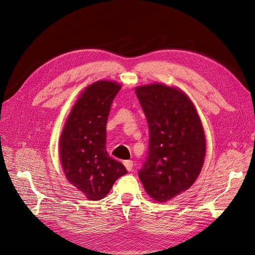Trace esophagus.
<instances>
[{"instance_id":"obj_1","label":"esophagus","mask_w":255,"mask_h":255,"mask_svg":"<svg viewBox=\"0 0 255 255\" xmlns=\"http://www.w3.org/2000/svg\"><path fill=\"white\" fill-rule=\"evenodd\" d=\"M125 166L128 169V171H132L133 169V160H125Z\"/></svg>"}]
</instances>
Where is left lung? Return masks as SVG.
<instances>
[{
    "label": "left lung",
    "instance_id": "1",
    "mask_svg": "<svg viewBox=\"0 0 255 255\" xmlns=\"http://www.w3.org/2000/svg\"><path fill=\"white\" fill-rule=\"evenodd\" d=\"M149 126L148 156L138 172L145 191L166 202L197 180L205 136L194 104L180 89L150 84L135 89Z\"/></svg>",
    "mask_w": 255,
    "mask_h": 255
}]
</instances>
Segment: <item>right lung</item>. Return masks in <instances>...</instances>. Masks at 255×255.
<instances>
[{"mask_svg":"<svg viewBox=\"0 0 255 255\" xmlns=\"http://www.w3.org/2000/svg\"><path fill=\"white\" fill-rule=\"evenodd\" d=\"M121 85L99 81L83 91L69 115L59 140L67 180L92 201L103 199L128 171L106 151V123Z\"/></svg>","mask_w":255,"mask_h":255,"instance_id":"add662e5","label":"right lung"}]
</instances>
